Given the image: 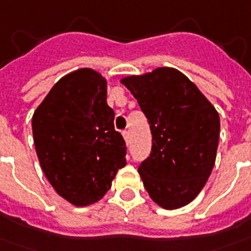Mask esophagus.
Listing matches in <instances>:
<instances>
[{
    "label": "esophagus",
    "mask_w": 251,
    "mask_h": 251,
    "mask_svg": "<svg viewBox=\"0 0 251 251\" xmlns=\"http://www.w3.org/2000/svg\"><path fill=\"white\" fill-rule=\"evenodd\" d=\"M122 135H124V138H125L126 142H129V138H130L129 131H127V130H124V131H122Z\"/></svg>",
    "instance_id": "esophagus-1"
}]
</instances>
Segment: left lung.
I'll use <instances>...</instances> for the list:
<instances>
[{"mask_svg":"<svg viewBox=\"0 0 251 251\" xmlns=\"http://www.w3.org/2000/svg\"><path fill=\"white\" fill-rule=\"evenodd\" d=\"M146 116L152 146L138 172L164 209L191 202L209 177L219 146L220 117L191 80L174 68L121 80Z\"/></svg>","mask_w":251,"mask_h":251,"instance_id":"left-lung-1","label":"left lung"}]
</instances>
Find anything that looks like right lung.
Instances as JSON below:
<instances>
[{"label":"right lung","instance_id":"1","mask_svg":"<svg viewBox=\"0 0 251 251\" xmlns=\"http://www.w3.org/2000/svg\"><path fill=\"white\" fill-rule=\"evenodd\" d=\"M32 137L46 177L76 206L99 201L126 164V143L106 104V81L91 68L53 85L34 112Z\"/></svg>","mask_w":251,"mask_h":251}]
</instances>
